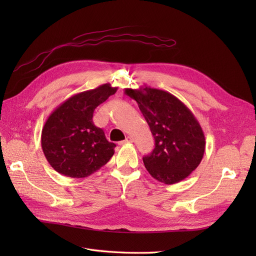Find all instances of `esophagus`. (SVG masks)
<instances>
[{
  "label": "esophagus",
  "instance_id": "34e87169",
  "mask_svg": "<svg viewBox=\"0 0 256 256\" xmlns=\"http://www.w3.org/2000/svg\"><path fill=\"white\" fill-rule=\"evenodd\" d=\"M134 142V140H132V138H130V136H127L126 138V140H124V141H122L120 144V145H122V144H128V143H132Z\"/></svg>",
  "mask_w": 256,
  "mask_h": 256
}]
</instances>
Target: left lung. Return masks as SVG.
<instances>
[{"label": "left lung", "mask_w": 256, "mask_h": 256, "mask_svg": "<svg viewBox=\"0 0 256 256\" xmlns=\"http://www.w3.org/2000/svg\"><path fill=\"white\" fill-rule=\"evenodd\" d=\"M150 128L154 148L143 157L148 173L160 182L173 184L198 166L205 152V136L196 116L168 92L148 86L126 88Z\"/></svg>", "instance_id": "8db88e82"}]
</instances>
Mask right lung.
<instances>
[{"mask_svg": "<svg viewBox=\"0 0 256 256\" xmlns=\"http://www.w3.org/2000/svg\"><path fill=\"white\" fill-rule=\"evenodd\" d=\"M116 90L109 83L102 84L72 96L50 114L42 131V147L56 172L84 178L111 159L116 145L94 125L92 114Z\"/></svg>", "mask_w": 256, "mask_h": 256, "instance_id": "obj_1", "label": "right lung"}]
</instances>
